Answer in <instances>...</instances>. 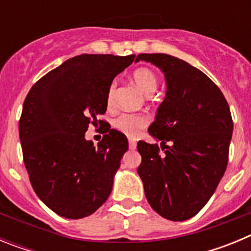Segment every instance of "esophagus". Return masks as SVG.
I'll use <instances>...</instances> for the list:
<instances>
[{"mask_svg":"<svg viewBox=\"0 0 251 251\" xmlns=\"http://www.w3.org/2000/svg\"><path fill=\"white\" fill-rule=\"evenodd\" d=\"M128 143H129V150H136L137 143H136V141H134V139L130 138L129 141H128Z\"/></svg>","mask_w":251,"mask_h":251,"instance_id":"34e87169","label":"esophagus"}]
</instances>
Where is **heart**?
<instances>
[{
    "mask_svg": "<svg viewBox=\"0 0 251 251\" xmlns=\"http://www.w3.org/2000/svg\"><path fill=\"white\" fill-rule=\"evenodd\" d=\"M132 79L136 85L146 95L152 94L157 89L158 85V77L153 70L148 68H138L132 73ZM115 84L112 83L108 89L106 100L108 104L112 103L113 94H114ZM148 124V118L145 114H136V113H122L118 117H115L113 121V127L122 132L128 137L138 136L142 129H145Z\"/></svg>",
    "mask_w": 251,
    "mask_h": 251,
    "instance_id": "1",
    "label": "heart"
}]
</instances>
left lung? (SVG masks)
<instances>
[{
    "label": "left lung",
    "instance_id": "1",
    "mask_svg": "<svg viewBox=\"0 0 251 251\" xmlns=\"http://www.w3.org/2000/svg\"><path fill=\"white\" fill-rule=\"evenodd\" d=\"M139 60L161 69L167 92L148 128L163 153L158 145L139 141L137 171L157 214L187 220L207 203L225 174L232 134L229 104L210 77L178 57L139 54Z\"/></svg>",
    "mask_w": 251,
    "mask_h": 251
}]
</instances>
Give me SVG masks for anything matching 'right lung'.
Segmentation results:
<instances>
[{
	"mask_svg": "<svg viewBox=\"0 0 251 251\" xmlns=\"http://www.w3.org/2000/svg\"><path fill=\"white\" fill-rule=\"evenodd\" d=\"M134 57H72L36 81L24 101L19 123L24 163L40 200L60 216H89L112 192L127 137L106 126L94 146L85 132L105 113L113 79Z\"/></svg>",
	"mask_w": 251,
	"mask_h": 251,
	"instance_id": "add662e5",
	"label": "right lung"
}]
</instances>
